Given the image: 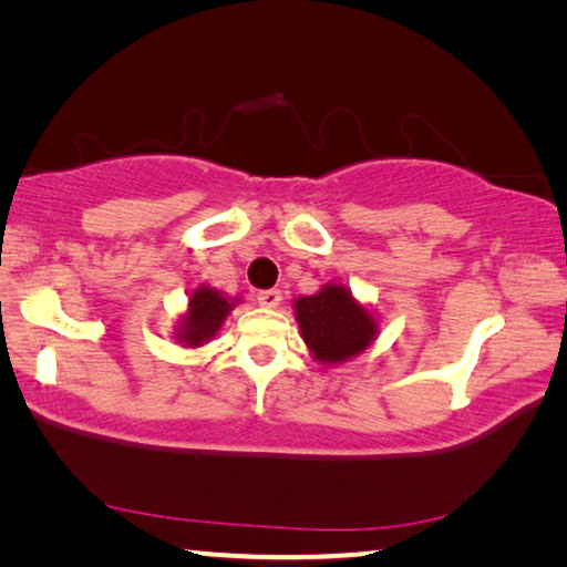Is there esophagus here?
Masks as SVG:
<instances>
[{"instance_id":"1","label":"esophagus","mask_w":567,"mask_h":567,"mask_svg":"<svg viewBox=\"0 0 567 567\" xmlns=\"http://www.w3.org/2000/svg\"><path fill=\"white\" fill-rule=\"evenodd\" d=\"M257 300H260V305L267 307V310H272V307L282 302V292L280 290H262V292H257Z\"/></svg>"}]
</instances>
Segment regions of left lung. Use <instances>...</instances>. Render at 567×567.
<instances>
[{
	"label": "left lung",
	"mask_w": 567,
	"mask_h": 567,
	"mask_svg": "<svg viewBox=\"0 0 567 567\" xmlns=\"http://www.w3.org/2000/svg\"><path fill=\"white\" fill-rule=\"evenodd\" d=\"M297 324L312 358L340 364L370 348L378 320L342 285H324L320 292L295 300Z\"/></svg>",
	"instance_id": "left-lung-1"
}]
</instances>
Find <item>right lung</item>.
Returning a JSON list of instances; mask_svg holds the SVG:
<instances>
[{"label": "right lung", "mask_w": 567, "mask_h": 567, "mask_svg": "<svg viewBox=\"0 0 567 567\" xmlns=\"http://www.w3.org/2000/svg\"><path fill=\"white\" fill-rule=\"evenodd\" d=\"M237 305L235 300H229L223 292L213 290V287L199 285L195 292L189 295V305L187 312L182 315V320L177 324V340L185 342V348H199L215 338L223 328V322L227 320V315L233 312V307Z\"/></svg>", "instance_id": "add662e5"}]
</instances>
